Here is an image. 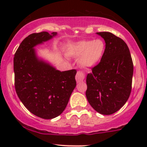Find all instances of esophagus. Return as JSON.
Listing matches in <instances>:
<instances>
[{"label":"esophagus","instance_id":"1","mask_svg":"<svg viewBox=\"0 0 147 147\" xmlns=\"http://www.w3.org/2000/svg\"><path fill=\"white\" fill-rule=\"evenodd\" d=\"M84 77H85V75H84V73L82 72H77V75H76V77H75V79H76V81H77V83H80V82H83L84 79Z\"/></svg>","mask_w":147,"mask_h":147}]
</instances>
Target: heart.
<instances>
[{
	"label": "heart",
	"mask_w": 147,
	"mask_h": 147,
	"mask_svg": "<svg viewBox=\"0 0 147 147\" xmlns=\"http://www.w3.org/2000/svg\"><path fill=\"white\" fill-rule=\"evenodd\" d=\"M66 56L77 58L79 66L93 68L100 63L106 52V43L101 38L70 42L64 48Z\"/></svg>",
	"instance_id": "1"
}]
</instances>
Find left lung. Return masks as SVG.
<instances>
[{
    "instance_id": "left-lung-1",
    "label": "left lung",
    "mask_w": 147,
    "mask_h": 147,
    "mask_svg": "<svg viewBox=\"0 0 147 147\" xmlns=\"http://www.w3.org/2000/svg\"><path fill=\"white\" fill-rule=\"evenodd\" d=\"M104 38L106 52L87 75L86 98L99 113L111 115L125 104L131 91L133 64L126 43L113 34L97 32Z\"/></svg>"
}]
</instances>
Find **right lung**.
Segmentation results:
<instances>
[{
    "label": "right lung",
    "instance_id": "add662e5",
    "mask_svg": "<svg viewBox=\"0 0 147 147\" xmlns=\"http://www.w3.org/2000/svg\"><path fill=\"white\" fill-rule=\"evenodd\" d=\"M57 32L33 33L25 38L14 58L15 89L21 102L37 117L50 119L65 110L76 86V70L60 71L38 56L35 47Z\"/></svg>",
    "mask_w": 147,
    "mask_h": 147
}]
</instances>
